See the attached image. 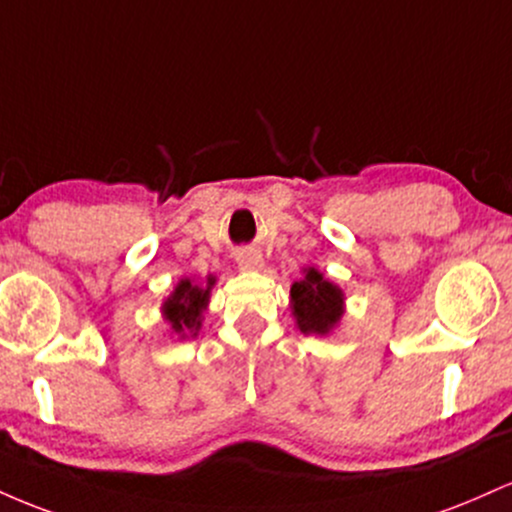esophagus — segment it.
<instances>
[{"mask_svg": "<svg viewBox=\"0 0 512 512\" xmlns=\"http://www.w3.org/2000/svg\"><path fill=\"white\" fill-rule=\"evenodd\" d=\"M236 262L240 269H260L262 267V255L257 250H240L236 255Z\"/></svg>", "mask_w": 512, "mask_h": 512, "instance_id": "esophagus-1", "label": "esophagus"}]
</instances>
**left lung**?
Returning a JSON list of instances; mask_svg holds the SVG:
<instances>
[{
	"instance_id": "obj_1",
	"label": "left lung",
	"mask_w": 512,
	"mask_h": 512,
	"mask_svg": "<svg viewBox=\"0 0 512 512\" xmlns=\"http://www.w3.org/2000/svg\"><path fill=\"white\" fill-rule=\"evenodd\" d=\"M291 303L303 334H327L344 313L342 291L322 279L317 269H308L305 279L291 286Z\"/></svg>"
}]
</instances>
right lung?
I'll return each mask as SVG.
<instances>
[{"mask_svg":"<svg viewBox=\"0 0 512 512\" xmlns=\"http://www.w3.org/2000/svg\"><path fill=\"white\" fill-rule=\"evenodd\" d=\"M211 286H214V276L207 281V289H199L190 279H185L180 281L173 296L163 303V315H166L170 327L182 334V337L190 332L197 334L199 325H202V310L207 308Z\"/></svg>","mask_w":512,"mask_h":512,"instance_id":"add662e5","label":"right lung"}]
</instances>
